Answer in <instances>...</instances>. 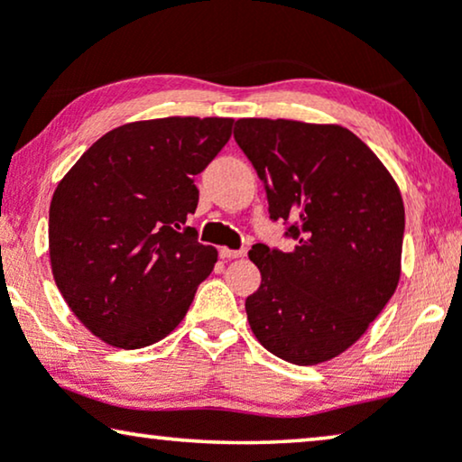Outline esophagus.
<instances>
[{"mask_svg":"<svg viewBox=\"0 0 462 462\" xmlns=\"http://www.w3.org/2000/svg\"><path fill=\"white\" fill-rule=\"evenodd\" d=\"M245 248H242V250H231V248H220L218 250V254H220V258H242V256H245Z\"/></svg>","mask_w":462,"mask_h":462,"instance_id":"esophagus-1","label":"esophagus"}]
</instances>
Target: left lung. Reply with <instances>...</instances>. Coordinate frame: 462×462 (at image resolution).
<instances>
[{
    "label": "left lung",
    "mask_w": 462,
    "mask_h": 462,
    "mask_svg": "<svg viewBox=\"0 0 462 462\" xmlns=\"http://www.w3.org/2000/svg\"><path fill=\"white\" fill-rule=\"evenodd\" d=\"M233 136L267 189L271 218L290 220V252H248L261 286L245 299L264 349L315 365L357 343L402 275L400 187L364 141L338 124L237 119Z\"/></svg>",
    "instance_id": "1"
}]
</instances>
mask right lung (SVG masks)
I'll return each instance as SVG.
<instances>
[{"instance_id":"add662e5","label":"right lung","mask_w":462,"mask_h":462,"mask_svg":"<svg viewBox=\"0 0 462 462\" xmlns=\"http://www.w3.org/2000/svg\"><path fill=\"white\" fill-rule=\"evenodd\" d=\"M231 117L132 122L98 138L50 204V264L62 299L94 337L143 349L168 337L218 252L182 225L193 176L231 136Z\"/></svg>"}]
</instances>
